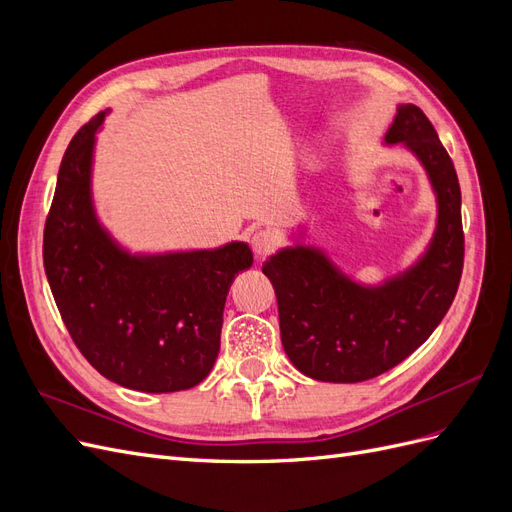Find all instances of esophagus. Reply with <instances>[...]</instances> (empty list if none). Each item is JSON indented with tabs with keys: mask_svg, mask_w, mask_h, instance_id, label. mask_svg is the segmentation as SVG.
Wrapping results in <instances>:
<instances>
[{
	"mask_svg": "<svg viewBox=\"0 0 512 512\" xmlns=\"http://www.w3.org/2000/svg\"><path fill=\"white\" fill-rule=\"evenodd\" d=\"M277 247V239L271 230H258L252 235V250L256 258H265L269 256Z\"/></svg>",
	"mask_w": 512,
	"mask_h": 512,
	"instance_id": "1",
	"label": "esophagus"
}]
</instances>
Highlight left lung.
Instances as JSON below:
<instances>
[{
    "label": "left lung",
    "mask_w": 512,
    "mask_h": 512,
    "mask_svg": "<svg viewBox=\"0 0 512 512\" xmlns=\"http://www.w3.org/2000/svg\"><path fill=\"white\" fill-rule=\"evenodd\" d=\"M382 145L406 149L436 196L433 235L412 265L365 284L307 243L305 226L262 265L288 359L320 382H363L404 361L442 322L461 280V190L436 128L418 106L397 104Z\"/></svg>",
    "instance_id": "1"
}]
</instances>
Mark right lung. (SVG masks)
<instances>
[{"mask_svg":"<svg viewBox=\"0 0 512 512\" xmlns=\"http://www.w3.org/2000/svg\"><path fill=\"white\" fill-rule=\"evenodd\" d=\"M83 126L61 160L44 226V271L59 314L100 374L141 393L192 389L220 352L230 284L252 267L245 241L215 250L132 252L94 203L98 132Z\"/></svg>","mask_w":512,"mask_h":512,"instance_id":"1","label":"right lung"}]
</instances>
